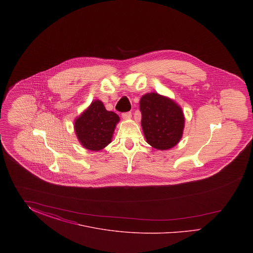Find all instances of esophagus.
Here are the masks:
<instances>
[{"mask_svg":"<svg viewBox=\"0 0 253 253\" xmlns=\"http://www.w3.org/2000/svg\"><path fill=\"white\" fill-rule=\"evenodd\" d=\"M122 118L123 120H130L132 118V113L131 112H126L122 114Z\"/></svg>","mask_w":253,"mask_h":253,"instance_id":"obj_1","label":"esophagus"}]
</instances>
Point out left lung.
I'll return each instance as SVG.
<instances>
[{"mask_svg":"<svg viewBox=\"0 0 253 253\" xmlns=\"http://www.w3.org/2000/svg\"><path fill=\"white\" fill-rule=\"evenodd\" d=\"M141 127L148 144L166 151L180 141L185 127L182 108L173 99L155 92L147 93L139 101Z\"/></svg>","mask_w":253,"mask_h":253,"instance_id":"8db88e82","label":"left lung"}]
</instances>
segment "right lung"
<instances>
[{
	"instance_id": "right-lung-1",
	"label": "right lung",
	"mask_w": 253,
	"mask_h": 253,
	"mask_svg": "<svg viewBox=\"0 0 253 253\" xmlns=\"http://www.w3.org/2000/svg\"><path fill=\"white\" fill-rule=\"evenodd\" d=\"M120 117L107 111L102 101L93 100L88 108L76 118L74 130L79 142L89 151H100L112 142Z\"/></svg>"
}]
</instances>
